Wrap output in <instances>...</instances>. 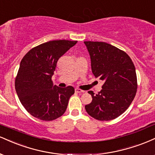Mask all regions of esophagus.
Returning <instances> with one entry per match:
<instances>
[{
	"label": "esophagus",
	"instance_id": "esophagus-1",
	"mask_svg": "<svg viewBox=\"0 0 155 155\" xmlns=\"http://www.w3.org/2000/svg\"><path fill=\"white\" fill-rule=\"evenodd\" d=\"M74 91H75L76 93H78V94H83V93H84V91H82L79 88H75Z\"/></svg>",
	"mask_w": 155,
	"mask_h": 155
}]
</instances>
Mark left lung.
Here are the masks:
<instances>
[{"instance_id":"left-lung-1","label":"left lung","mask_w":155,"mask_h":155,"mask_svg":"<svg viewBox=\"0 0 155 155\" xmlns=\"http://www.w3.org/2000/svg\"><path fill=\"white\" fill-rule=\"evenodd\" d=\"M93 74L104 82L101 91L85 106L89 115L99 120L119 117L134 100L137 90L136 68L126 53L105 42L85 41Z\"/></svg>"}]
</instances>
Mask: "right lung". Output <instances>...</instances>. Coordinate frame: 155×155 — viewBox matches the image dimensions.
<instances>
[{
	"label": "right lung",
	"instance_id": "obj_1",
	"mask_svg": "<svg viewBox=\"0 0 155 155\" xmlns=\"http://www.w3.org/2000/svg\"><path fill=\"white\" fill-rule=\"evenodd\" d=\"M78 41H51L32 48L21 59L15 89L30 114L45 121L61 117L74 94L72 86L60 88L51 81L58 60Z\"/></svg>",
	"mask_w": 155,
	"mask_h": 155
}]
</instances>
